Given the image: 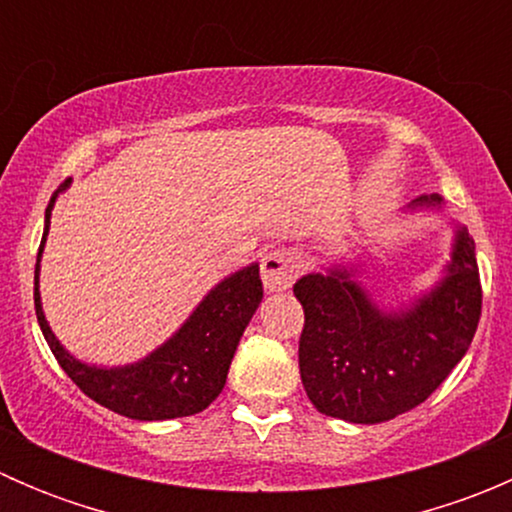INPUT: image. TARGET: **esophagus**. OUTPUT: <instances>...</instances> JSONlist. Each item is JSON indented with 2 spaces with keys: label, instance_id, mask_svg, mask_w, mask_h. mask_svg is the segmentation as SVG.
Here are the masks:
<instances>
[{
  "label": "esophagus",
  "instance_id": "esophagus-1",
  "mask_svg": "<svg viewBox=\"0 0 512 512\" xmlns=\"http://www.w3.org/2000/svg\"><path fill=\"white\" fill-rule=\"evenodd\" d=\"M262 282L267 292H285L299 275V262L292 252L270 250L262 257Z\"/></svg>",
  "mask_w": 512,
  "mask_h": 512
}]
</instances>
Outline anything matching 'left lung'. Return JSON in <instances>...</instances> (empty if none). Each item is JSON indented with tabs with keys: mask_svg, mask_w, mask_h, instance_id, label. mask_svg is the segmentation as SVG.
<instances>
[{
	"mask_svg": "<svg viewBox=\"0 0 512 512\" xmlns=\"http://www.w3.org/2000/svg\"><path fill=\"white\" fill-rule=\"evenodd\" d=\"M411 208H441V198L423 195ZM294 297L304 309L299 374L314 409L389 421L423 404L471 347L483 304L476 242L458 227L446 277L404 312H381L339 267L304 275Z\"/></svg>",
	"mask_w": 512,
	"mask_h": 512,
	"instance_id": "obj_1",
	"label": "left lung"
}]
</instances>
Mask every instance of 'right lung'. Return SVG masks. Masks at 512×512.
Returning <instances> with one entry per match:
<instances>
[{
  "mask_svg": "<svg viewBox=\"0 0 512 512\" xmlns=\"http://www.w3.org/2000/svg\"><path fill=\"white\" fill-rule=\"evenodd\" d=\"M61 185L59 190H64ZM49 200L39 255L34 270V307L51 354L56 356L69 379L89 399L116 414L136 421H165V418L193 416L208 409L223 391L227 369L240 344L247 322L262 302L260 265H250L225 277L208 297L198 304L188 322L146 359L128 366H89L66 352L49 329L39 297V262L49 232L51 208L59 195Z\"/></svg>",
  "mask_w": 512,
  "mask_h": 512,
  "instance_id": "right-lung-1",
  "label": "right lung"
}]
</instances>
